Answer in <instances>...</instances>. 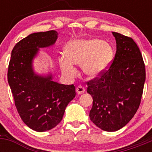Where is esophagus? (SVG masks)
Segmentation results:
<instances>
[{
    "mask_svg": "<svg viewBox=\"0 0 152 152\" xmlns=\"http://www.w3.org/2000/svg\"><path fill=\"white\" fill-rule=\"evenodd\" d=\"M84 91H85V89H84V88H83L81 85H79L78 87H77V88H76V92H77V94H83Z\"/></svg>",
    "mask_w": 152,
    "mask_h": 152,
    "instance_id": "34e87169",
    "label": "esophagus"
}]
</instances>
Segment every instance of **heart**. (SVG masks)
Here are the masks:
<instances>
[{
	"mask_svg": "<svg viewBox=\"0 0 152 152\" xmlns=\"http://www.w3.org/2000/svg\"><path fill=\"white\" fill-rule=\"evenodd\" d=\"M114 53L112 47L96 38L77 39L70 42L65 48V56L58 58L63 75L75 78L77 71L75 65L81 66L82 72L91 78L100 77L110 66Z\"/></svg>",
	"mask_w": 152,
	"mask_h": 152,
	"instance_id": "obj_1",
	"label": "heart"
}]
</instances>
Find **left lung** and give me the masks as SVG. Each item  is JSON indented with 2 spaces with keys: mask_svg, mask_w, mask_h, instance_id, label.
Wrapping results in <instances>:
<instances>
[{
  "mask_svg": "<svg viewBox=\"0 0 152 152\" xmlns=\"http://www.w3.org/2000/svg\"><path fill=\"white\" fill-rule=\"evenodd\" d=\"M116 52L111 66L100 77L88 82L92 96L90 119L97 127L115 132L133 117L141 103L145 67L139 47L130 37L113 32Z\"/></svg>",
  "mask_w": 152,
  "mask_h": 152,
  "instance_id": "8db88e82",
  "label": "left lung"
}]
</instances>
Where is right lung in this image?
<instances>
[{
  "label": "right lung",
  "mask_w": 152,
  "mask_h": 152,
  "mask_svg": "<svg viewBox=\"0 0 152 152\" xmlns=\"http://www.w3.org/2000/svg\"><path fill=\"white\" fill-rule=\"evenodd\" d=\"M58 34L50 30L23 39L13 47L8 67V84L17 112L28 127L40 132L61 121L65 108L76 95L74 84H59L52 80L51 73L39 75L33 69L39 49L54 45Z\"/></svg>",
  "instance_id": "add662e5"
}]
</instances>
